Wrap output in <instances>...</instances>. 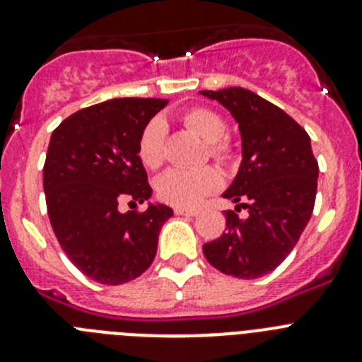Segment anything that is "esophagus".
<instances>
[{
    "mask_svg": "<svg viewBox=\"0 0 362 362\" xmlns=\"http://www.w3.org/2000/svg\"><path fill=\"white\" fill-rule=\"evenodd\" d=\"M174 212H175V216H190V217L197 216V210H192V209H183V206H175V209H174Z\"/></svg>",
    "mask_w": 362,
    "mask_h": 362,
    "instance_id": "34e87169",
    "label": "esophagus"
}]
</instances>
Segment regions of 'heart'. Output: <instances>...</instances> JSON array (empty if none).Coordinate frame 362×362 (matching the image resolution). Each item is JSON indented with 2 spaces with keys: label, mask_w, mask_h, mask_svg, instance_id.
<instances>
[{
  "label": "heart",
  "mask_w": 362,
  "mask_h": 362,
  "mask_svg": "<svg viewBox=\"0 0 362 362\" xmlns=\"http://www.w3.org/2000/svg\"><path fill=\"white\" fill-rule=\"evenodd\" d=\"M183 121L188 129L210 145V152L214 158H228V146L221 141L226 134V124L219 114L210 108L196 107L183 114ZM165 124L161 119H153L143 130L139 137L137 153L146 168H158L163 163L165 152ZM221 185V177L217 170L204 166V168H170L163 175H159L156 188L163 201L172 203L175 206H196L203 201L204 196L216 192Z\"/></svg>",
  "instance_id": "heart-1"
}]
</instances>
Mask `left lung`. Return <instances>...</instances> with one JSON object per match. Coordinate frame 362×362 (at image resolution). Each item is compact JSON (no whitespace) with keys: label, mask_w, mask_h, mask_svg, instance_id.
Segmentation results:
<instances>
[{"label":"left lung","mask_w":362,"mask_h":362,"mask_svg":"<svg viewBox=\"0 0 362 362\" xmlns=\"http://www.w3.org/2000/svg\"><path fill=\"white\" fill-rule=\"evenodd\" d=\"M232 114L241 134V165L223 197L247 216L226 212V232L203 245L214 268L238 279L276 270L308 225L319 166L308 134L284 110L254 92L230 86L201 90Z\"/></svg>","instance_id":"obj_1"}]
</instances>
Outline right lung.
<instances>
[{"mask_svg":"<svg viewBox=\"0 0 362 362\" xmlns=\"http://www.w3.org/2000/svg\"><path fill=\"white\" fill-rule=\"evenodd\" d=\"M166 99L117 98L66 117L52 132L43 166L50 225L78 270L101 284L136 279L152 264L170 206L150 203L137 146ZM123 200L147 203L121 213Z\"/></svg>","mask_w":362,"mask_h":362,"instance_id":"add662e5","label":"right lung"}]
</instances>
